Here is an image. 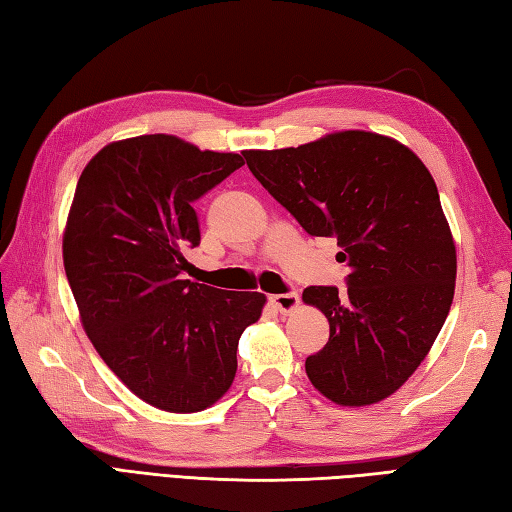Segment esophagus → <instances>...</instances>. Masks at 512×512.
Masks as SVG:
<instances>
[{
    "label": "esophagus",
    "instance_id": "esophagus-1",
    "mask_svg": "<svg viewBox=\"0 0 512 512\" xmlns=\"http://www.w3.org/2000/svg\"><path fill=\"white\" fill-rule=\"evenodd\" d=\"M270 303L279 310V312H292L299 306V295L297 292H284V295H273L270 297Z\"/></svg>",
    "mask_w": 512,
    "mask_h": 512
}]
</instances>
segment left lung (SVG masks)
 Masks as SVG:
<instances>
[{"label":"left lung","mask_w":512,"mask_h":512,"mask_svg":"<svg viewBox=\"0 0 512 512\" xmlns=\"http://www.w3.org/2000/svg\"><path fill=\"white\" fill-rule=\"evenodd\" d=\"M244 158L303 231L334 237L350 266L345 290H303L330 321L328 343L306 358L312 385L345 407L391 396L429 354L455 290V244L429 169L372 132Z\"/></svg>","instance_id":"1"}]
</instances>
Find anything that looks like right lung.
I'll use <instances>...</instances> for the list:
<instances>
[{"instance_id":"obj_1","label":"right lung","mask_w":512,"mask_h":512,"mask_svg":"<svg viewBox=\"0 0 512 512\" xmlns=\"http://www.w3.org/2000/svg\"><path fill=\"white\" fill-rule=\"evenodd\" d=\"M244 165L167 134L103 147L76 184L63 266L83 328L107 367L149 405L211 407L237 372L239 336L262 292L184 279L200 244L193 202Z\"/></svg>"}]
</instances>
